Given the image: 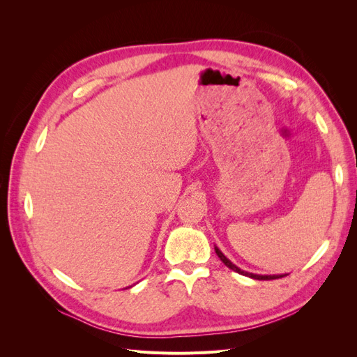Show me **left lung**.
<instances>
[{
    "instance_id": "8db88e82",
    "label": "left lung",
    "mask_w": 357,
    "mask_h": 357,
    "mask_svg": "<svg viewBox=\"0 0 357 357\" xmlns=\"http://www.w3.org/2000/svg\"><path fill=\"white\" fill-rule=\"evenodd\" d=\"M214 250H215V255H218L219 257H220V261L228 266L229 269H232V271H235V273H238V274H241V275H245V277H250V278H255V280H275V278H282V277H284V275H287V274H282V275H259V274H253V273H247V271H243L241 268H238L236 265H234L228 257H226L218 247H214Z\"/></svg>"
}]
</instances>
